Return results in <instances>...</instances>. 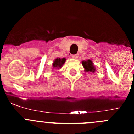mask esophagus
Wrapping results in <instances>:
<instances>
[{
  "mask_svg": "<svg viewBox=\"0 0 134 134\" xmlns=\"http://www.w3.org/2000/svg\"><path fill=\"white\" fill-rule=\"evenodd\" d=\"M72 58L74 59H77L79 58V54H74V55H72Z\"/></svg>",
  "mask_w": 134,
  "mask_h": 134,
  "instance_id": "34e87169",
  "label": "esophagus"
}]
</instances>
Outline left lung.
I'll list each match as a JSON object with an SVG mask.
<instances>
[{
    "label": "left lung",
    "mask_w": 134,
    "mask_h": 134,
    "mask_svg": "<svg viewBox=\"0 0 134 134\" xmlns=\"http://www.w3.org/2000/svg\"><path fill=\"white\" fill-rule=\"evenodd\" d=\"M82 64L85 68V72H87L92 73L95 72L96 68L94 66V64H93L92 60H83V61H82Z\"/></svg>",
    "instance_id": "1"
}]
</instances>
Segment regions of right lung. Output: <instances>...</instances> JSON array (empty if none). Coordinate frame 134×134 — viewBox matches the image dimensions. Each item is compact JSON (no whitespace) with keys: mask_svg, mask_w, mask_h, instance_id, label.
<instances>
[{"mask_svg":"<svg viewBox=\"0 0 134 134\" xmlns=\"http://www.w3.org/2000/svg\"><path fill=\"white\" fill-rule=\"evenodd\" d=\"M66 60L65 58H58L55 59L53 62L52 68H54V69H60V68H62Z\"/></svg>","mask_w":134,"mask_h":134,"instance_id":"obj_1","label":"right lung"}]
</instances>
